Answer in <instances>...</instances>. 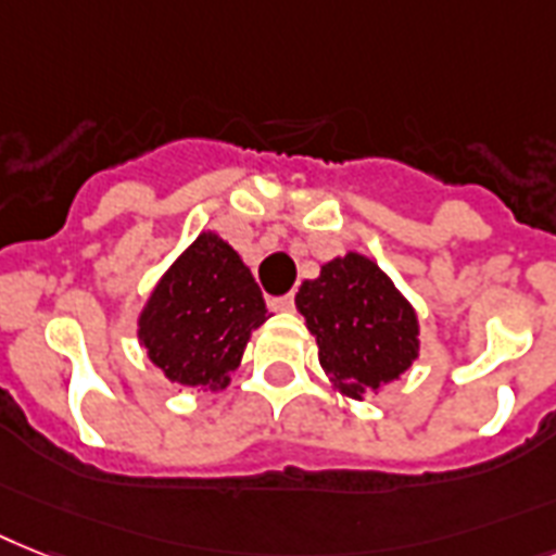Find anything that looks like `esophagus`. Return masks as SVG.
<instances>
[{
    "label": "esophagus",
    "instance_id": "34e87169",
    "mask_svg": "<svg viewBox=\"0 0 556 556\" xmlns=\"http://www.w3.org/2000/svg\"><path fill=\"white\" fill-rule=\"evenodd\" d=\"M268 305L274 311H293V293H286V296H270Z\"/></svg>",
    "mask_w": 556,
    "mask_h": 556
}]
</instances>
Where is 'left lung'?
<instances>
[{
  "label": "left lung",
  "instance_id": "8db88e82",
  "mask_svg": "<svg viewBox=\"0 0 556 556\" xmlns=\"http://www.w3.org/2000/svg\"><path fill=\"white\" fill-rule=\"evenodd\" d=\"M296 308L317 337L319 363L342 394L363 400L417 356V317L371 260L349 254L305 279Z\"/></svg>",
  "mask_w": 556,
  "mask_h": 556
}]
</instances>
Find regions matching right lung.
<instances>
[{"instance_id": "add662e5", "label": "right lung", "mask_w": 556, "mask_h": 556, "mask_svg": "<svg viewBox=\"0 0 556 556\" xmlns=\"http://www.w3.org/2000/svg\"><path fill=\"white\" fill-rule=\"evenodd\" d=\"M268 319L265 300L239 254L216 233H202L153 288L139 340L170 382L225 388L245 342Z\"/></svg>"}]
</instances>
